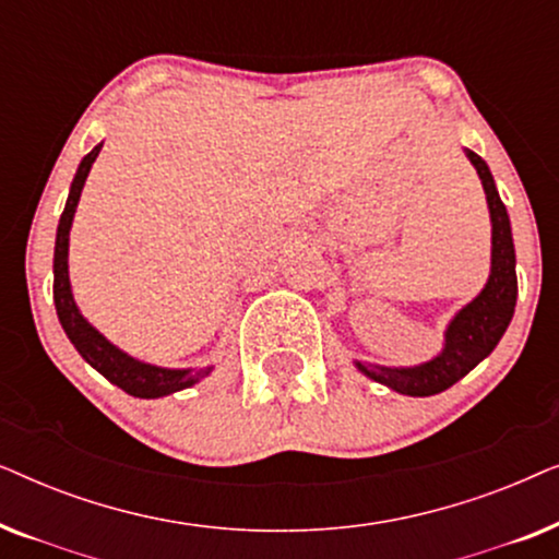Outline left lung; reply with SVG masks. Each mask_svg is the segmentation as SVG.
Here are the masks:
<instances>
[{"instance_id":"1","label":"left lung","mask_w":559,"mask_h":559,"mask_svg":"<svg viewBox=\"0 0 559 559\" xmlns=\"http://www.w3.org/2000/svg\"><path fill=\"white\" fill-rule=\"evenodd\" d=\"M465 157L471 159L484 182L488 213H491V274H488L486 287L455 312L445 331V346L432 361L409 366V369L356 361L358 371L366 377L407 396H432L461 381L491 354L514 318L516 254L507 205L501 203L493 175L484 159L471 150H465Z\"/></svg>"}]
</instances>
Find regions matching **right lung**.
<instances>
[{
    "label": "right lung",
    "mask_w": 559,
    "mask_h": 559,
    "mask_svg": "<svg viewBox=\"0 0 559 559\" xmlns=\"http://www.w3.org/2000/svg\"><path fill=\"white\" fill-rule=\"evenodd\" d=\"M102 147L104 142L96 144V147L81 159L79 170H75V178L71 182V193H68L63 216H60L56 236V257H52V300H56L58 320L60 325H63L66 335L71 338L75 350H79L102 377L109 379L111 384H117L119 389H124L127 394L140 396V400H157V396L175 394L180 392V389L198 384V381L209 377L213 366H205V369H163V366L144 364L140 358H132L121 348L114 346V343L106 341L104 335L81 316L79 305H75L71 293V280H68V236H71V224L83 182H86L91 165L96 163Z\"/></svg>",
    "instance_id": "right-lung-1"
}]
</instances>
